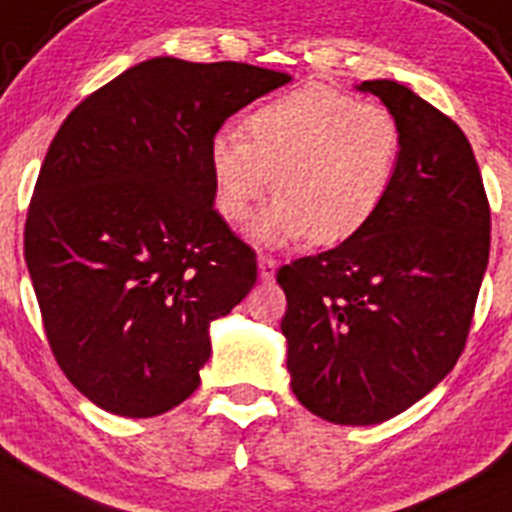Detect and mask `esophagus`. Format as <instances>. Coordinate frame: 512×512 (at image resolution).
Masks as SVG:
<instances>
[{"label":"esophagus","instance_id":"34e87169","mask_svg":"<svg viewBox=\"0 0 512 512\" xmlns=\"http://www.w3.org/2000/svg\"><path fill=\"white\" fill-rule=\"evenodd\" d=\"M257 267H260V280H272L275 278V270H278V262L272 260V257H265L260 255V260H257Z\"/></svg>","mask_w":512,"mask_h":512}]
</instances>
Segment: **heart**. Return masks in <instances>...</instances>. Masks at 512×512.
Instances as JSON below:
<instances>
[{"mask_svg":"<svg viewBox=\"0 0 512 512\" xmlns=\"http://www.w3.org/2000/svg\"><path fill=\"white\" fill-rule=\"evenodd\" d=\"M404 131L386 105L328 85H303L260 105L245 138L222 131L209 146L217 212L229 224L252 217L272 189L280 197L250 229L252 242L338 245L384 207L399 174Z\"/></svg>","mask_w":512,"mask_h":512,"instance_id":"b5f03b06","label":"heart"}]
</instances>
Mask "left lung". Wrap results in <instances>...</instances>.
Here are the masks:
<instances>
[{
    "instance_id": "1",
    "label": "left lung",
    "mask_w": 512,
    "mask_h": 512,
    "mask_svg": "<svg viewBox=\"0 0 512 512\" xmlns=\"http://www.w3.org/2000/svg\"><path fill=\"white\" fill-rule=\"evenodd\" d=\"M399 118L384 207L333 250L280 267L290 389L308 412L369 427L455 369L490 255V207L470 141L396 80L356 85Z\"/></svg>"
}]
</instances>
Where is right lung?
<instances>
[{"instance_id": "add662e5", "label": "right lung", "mask_w": 512, "mask_h": 512, "mask_svg": "<svg viewBox=\"0 0 512 512\" xmlns=\"http://www.w3.org/2000/svg\"><path fill=\"white\" fill-rule=\"evenodd\" d=\"M245 62L151 57L65 118L25 224V260L57 364L105 412L189 399L209 326L257 280L214 209L209 146L232 113L290 83Z\"/></svg>"}]
</instances>
